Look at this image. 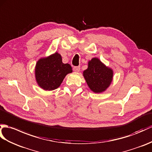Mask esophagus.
<instances>
[{"mask_svg": "<svg viewBox=\"0 0 152 152\" xmlns=\"http://www.w3.org/2000/svg\"><path fill=\"white\" fill-rule=\"evenodd\" d=\"M73 70L76 72H79L80 70V66H74L73 67Z\"/></svg>", "mask_w": 152, "mask_h": 152, "instance_id": "1", "label": "esophagus"}]
</instances>
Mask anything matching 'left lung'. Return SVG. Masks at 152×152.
Segmentation results:
<instances>
[{
	"label": "left lung",
	"instance_id": "obj_1",
	"mask_svg": "<svg viewBox=\"0 0 152 152\" xmlns=\"http://www.w3.org/2000/svg\"><path fill=\"white\" fill-rule=\"evenodd\" d=\"M89 89L95 93H103L110 86L113 70L104 65L97 58H94L88 62V67L83 72Z\"/></svg>",
	"mask_w": 152,
	"mask_h": 152
}]
</instances>
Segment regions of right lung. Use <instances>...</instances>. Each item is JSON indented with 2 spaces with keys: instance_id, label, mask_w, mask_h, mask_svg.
Here are the masks:
<instances>
[{
  "instance_id": "obj_1",
  "label": "right lung",
  "mask_w": 152,
  "mask_h": 152,
  "mask_svg": "<svg viewBox=\"0 0 152 152\" xmlns=\"http://www.w3.org/2000/svg\"><path fill=\"white\" fill-rule=\"evenodd\" d=\"M71 72V66L69 63H63L61 56L57 52L48 57L40 58L35 67L36 82L45 91L57 89L66 75Z\"/></svg>"
}]
</instances>
